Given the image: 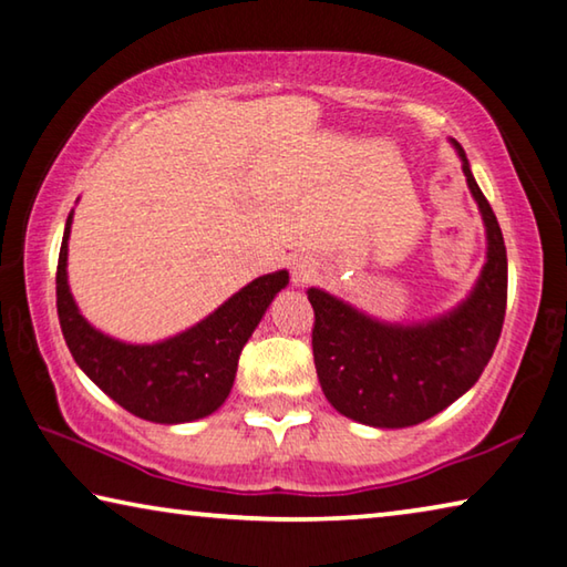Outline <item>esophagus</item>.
Segmentation results:
<instances>
[{"mask_svg": "<svg viewBox=\"0 0 567 567\" xmlns=\"http://www.w3.org/2000/svg\"><path fill=\"white\" fill-rule=\"evenodd\" d=\"M311 274H313V266H311V264H306V261H301V264H296V266H293L291 278H293V284H296V286H301V284L309 281V276H311Z\"/></svg>", "mask_w": 567, "mask_h": 567, "instance_id": "34e87169", "label": "esophagus"}]
</instances>
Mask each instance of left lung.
I'll list each match as a JSON object with an SVG mask.
<instances>
[{
    "label": "left lung",
    "mask_w": 567,
    "mask_h": 567,
    "mask_svg": "<svg viewBox=\"0 0 567 567\" xmlns=\"http://www.w3.org/2000/svg\"><path fill=\"white\" fill-rule=\"evenodd\" d=\"M450 143L460 155L487 236L485 266L467 299L434 319L399 323L369 317L323 289L306 291L317 313L311 344L321 392L339 414L379 430L420 424L457 402L485 371L503 331V230L462 145Z\"/></svg>",
    "instance_id": "obj_1"
}]
</instances>
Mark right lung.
Wrapping results in <instances>:
<instances>
[{"instance_id": "add662e5", "label": "right lung", "mask_w": 567, "mask_h": 567, "mask_svg": "<svg viewBox=\"0 0 567 567\" xmlns=\"http://www.w3.org/2000/svg\"><path fill=\"white\" fill-rule=\"evenodd\" d=\"M64 223L58 261L60 327L78 367L130 414L155 424L203 420L226 402L234 389L238 357L264 319L274 296L289 286V271L258 276L223 301L206 319L153 344H130L100 331L82 317L68 284Z\"/></svg>"}]
</instances>
